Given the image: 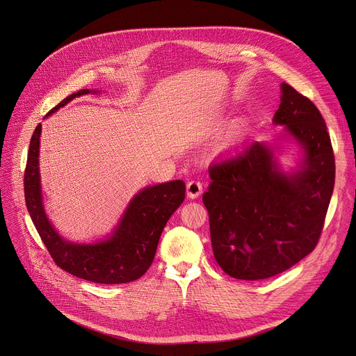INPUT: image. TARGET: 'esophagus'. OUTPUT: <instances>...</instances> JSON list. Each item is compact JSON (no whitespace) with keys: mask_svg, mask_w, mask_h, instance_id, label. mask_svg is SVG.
<instances>
[{"mask_svg":"<svg viewBox=\"0 0 356 356\" xmlns=\"http://www.w3.org/2000/svg\"><path fill=\"white\" fill-rule=\"evenodd\" d=\"M202 194V183L199 180H191L188 184H187V195L194 199L197 197Z\"/></svg>","mask_w":356,"mask_h":356,"instance_id":"34e87169","label":"esophagus"}]
</instances>
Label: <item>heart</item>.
Segmentation results:
<instances>
[{"label":"heart","mask_w":356,"mask_h":356,"mask_svg":"<svg viewBox=\"0 0 356 356\" xmlns=\"http://www.w3.org/2000/svg\"><path fill=\"white\" fill-rule=\"evenodd\" d=\"M238 135H240V131L237 128H234L228 132V135L225 136V146H229V145H234L238 139Z\"/></svg>","instance_id":"b5f03b06"}]
</instances>
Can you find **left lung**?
<instances>
[{
    "label": "left lung",
    "mask_w": 356,
    "mask_h": 356,
    "mask_svg": "<svg viewBox=\"0 0 356 356\" xmlns=\"http://www.w3.org/2000/svg\"><path fill=\"white\" fill-rule=\"evenodd\" d=\"M273 118L305 149L300 169L284 175L259 142L209 168L203 194L214 258L238 280L276 276L309 255L322 234L334 187V154L325 120L292 86L281 84Z\"/></svg>",
    "instance_id": "obj_1"
}]
</instances>
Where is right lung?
Here are the masks:
<instances>
[{
	"label": "right lung",
	"instance_id": "obj_1",
	"mask_svg": "<svg viewBox=\"0 0 356 356\" xmlns=\"http://www.w3.org/2000/svg\"><path fill=\"white\" fill-rule=\"evenodd\" d=\"M88 92L86 88L71 94L46 116L75 97ZM40 136L38 124L27 154L24 197L31 220L54 264L74 276L98 284L131 282L143 276L153 264L163 227L186 197L184 181L173 180L142 190L129 203L111 238L97 244H74L54 231L43 210L38 169Z\"/></svg>",
	"mask_w": 356,
	"mask_h": 356
}]
</instances>
